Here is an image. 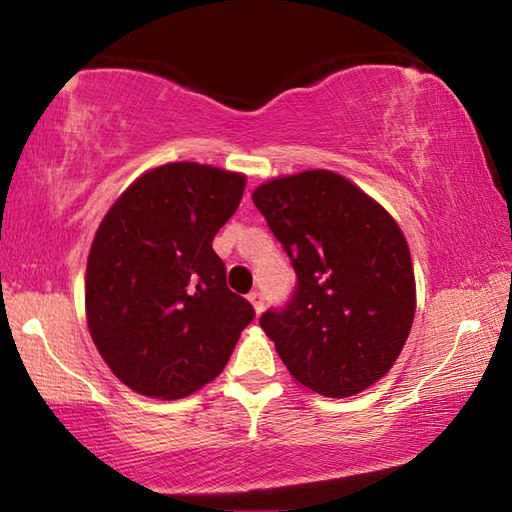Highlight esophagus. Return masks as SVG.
<instances>
[{"label": "esophagus", "instance_id": "esophagus-1", "mask_svg": "<svg viewBox=\"0 0 512 512\" xmlns=\"http://www.w3.org/2000/svg\"><path fill=\"white\" fill-rule=\"evenodd\" d=\"M248 300H250V305H253V309H255V314L259 316L264 311V296L259 291H250L248 293Z\"/></svg>", "mask_w": 512, "mask_h": 512}]
</instances>
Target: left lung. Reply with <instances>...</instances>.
Returning a JSON list of instances; mask_svg holds the SVG:
<instances>
[{
  "label": "left lung",
  "instance_id": "left-lung-1",
  "mask_svg": "<svg viewBox=\"0 0 512 512\" xmlns=\"http://www.w3.org/2000/svg\"><path fill=\"white\" fill-rule=\"evenodd\" d=\"M253 203L291 257L296 293L259 325L291 377L352 397L400 357L415 316V275L400 225L375 198L327 169L273 178Z\"/></svg>",
  "mask_w": 512,
  "mask_h": 512
}]
</instances>
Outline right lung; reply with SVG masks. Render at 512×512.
I'll use <instances>...</instances> for the list:
<instances>
[{
    "label": "right lung",
    "mask_w": 512,
    "mask_h": 512,
    "mask_svg": "<svg viewBox=\"0 0 512 512\" xmlns=\"http://www.w3.org/2000/svg\"><path fill=\"white\" fill-rule=\"evenodd\" d=\"M244 189V173L171 162L142 173L103 216L85 316L112 375L135 393L180 400L203 388L255 318L212 248Z\"/></svg>",
    "instance_id": "right-lung-1"
}]
</instances>
